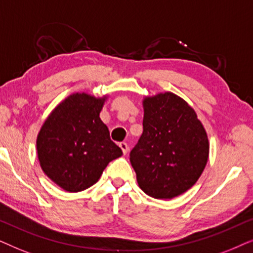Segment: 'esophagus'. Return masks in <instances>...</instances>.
I'll use <instances>...</instances> for the list:
<instances>
[{
	"instance_id": "1",
	"label": "esophagus",
	"mask_w": 253,
	"mask_h": 253,
	"mask_svg": "<svg viewBox=\"0 0 253 253\" xmlns=\"http://www.w3.org/2000/svg\"><path fill=\"white\" fill-rule=\"evenodd\" d=\"M119 147L121 148V150H123L124 154H127V151H128V146H127L126 142H120Z\"/></svg>"
}]
</instances>
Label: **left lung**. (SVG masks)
Returning <instances> with one entry per match:
<instances>
[{"mask_svg":"<svg viewBox=\"0 0 253 253\" xmlns=\"http://www.w3.org/2000/svg\"><path fill=\"white\" fill-rule=\"evenodd\" d=\"M143 132L129 154L137 184L155 199H172L197 183L210 154L197 113L172 92L143 99Z\"/></svg>","mask_w":253,"mask_h":253,"instance_id":"left-lung-1","label":"left lung"}]
</instances>
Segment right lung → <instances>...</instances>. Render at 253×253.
Segmentation results:
<instances>
[{
    "instance_id": "right-lung-1",
    "label": "right lung",
    "mask_w": 253,
    "mask_h": 253,
    "mask_svg": "<svg viewBox=\"0 0 253 253\" xmlns=\"http://www.w3.org/2000/svg\"><path fill=\"white\" fill-rule=\"evenodd\" d=\"M105 99L73 93L47 117L37 137L40 167L67 192L92 186L107 164L123 155L99 118Z\"/></svg>"
}]
</instances>
